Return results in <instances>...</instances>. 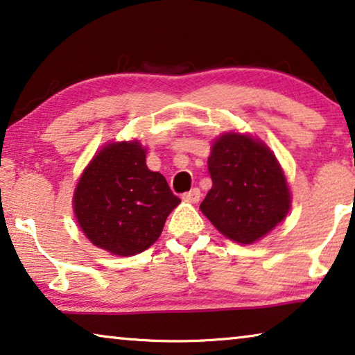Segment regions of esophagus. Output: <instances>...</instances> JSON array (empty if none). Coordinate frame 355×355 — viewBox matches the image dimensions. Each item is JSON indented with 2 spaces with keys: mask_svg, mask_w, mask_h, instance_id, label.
Listing matches in <instances>:
<instances>
[{
  "mask_svg": "<svg viewBox=\"0 0 355 355\" xmlns=\"http://www.w3.org/2000/svg\"><path fill=\"white\" fill-rule=\"evenodd\" d=\"M183 199L188 200V202H193V204L199 202V199H200V189H199V188H193L191 191H188V193L183 194Z\"/></svg>",
  "mask_w": 355,
  "mask_h": 355,
  "instance_id": "esophagus-1",
  "label": "esophagus"
}]
</instances>
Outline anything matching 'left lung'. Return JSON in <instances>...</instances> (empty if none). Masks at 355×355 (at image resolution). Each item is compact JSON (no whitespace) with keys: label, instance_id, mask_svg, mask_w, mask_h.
Segmentation results:
<instances>
[{"label":"left lung","instance_id":"8db88e82","mask_svg":"<svg viewBox=\"0 0 355 355\" xmlns=\"http://www.w3.org/2000/svg\"><path fill=\"white\" fill-rule=\"evenodd\" d=\"M211 188L200 210L221 234L253 244L287 216L292 196L272 151L250 135L226 132L211 145Z\"/></svg>","mask_w":355,"mask_h":355}]
</instances>
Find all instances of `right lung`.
<instances>
[{"mask_svg":"<svg viewBox=\"0 0 355 355\" xmlns=\"http://www.w3.org/2000/svg\"><path fill=\"white\" fill-rule=\"evenodd\" d=\"M178 204L167 180L146 167V150L137 140L105 145L84 168L73 196L87 239L119 257L155 244Z\"/></svg>","mask_w":355,"mask_h":355,"instance_id":"obj_1","label":"right lung"}]
</instances>
